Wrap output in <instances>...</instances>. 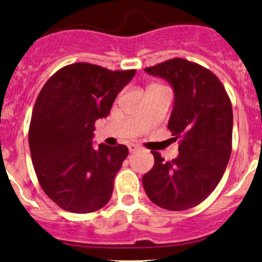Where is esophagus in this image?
<instances>
[{"instance_id":"obj_1","label":"esophagus","mask_w":262,"mask_h":262,"mask_svg":"<svg viewBox=\"0 0 262 262\" xmlns=\"http://www.w3.org/2000/svg\"><path fill=\"white\" fill-rule=\"evenodd\" d=\"M128 148H129V152H130V153H133V152H136V150H138L139 148H141V147H139V146H137V144H133V143H130V144H129V146H128Z\"/></svg>"}]
</instances>
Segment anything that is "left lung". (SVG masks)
Here are the masks:
<instances>
[{"label":"left lung","mask_w":262,"mask_h":262,"mask_svg":"<svg viewBox=\"0 0 262 262\" xmlns=\"http://www.w3.org/2000/svg\"><path fill=\"white\" fill-rule=\"evenodd\" d=\"M146 72L172 86L175 101L168 129L180 146L170 162L152 150L155 165L143 176V187L150 202L163 209H190L212 194L228 165L231 100L213 72L182 58L148 67Z\"/></svg>","instance_id":"8db88e82"}]
</instances>
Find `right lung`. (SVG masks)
Here are the masks:
<instances>
[{
  "instance_id": "add662e5",
  "label": "right lung",
  "mask_w": 262,
  "mask_h": 262,
  "mask_svg": "<svg viewBox=\"0 0 262 262\" xmlns=\"http://www.w3.org/2000/svg\"><path fill=\"white\" fill-rule=\"evenodd\" d=\"M134 75V70L73 63L57 71L39 92L29 147L41 189L62 209L96 212L112 198L128 148L104 143L95 148V121L109 115Z\"/></svg>"
}]
</instances>
